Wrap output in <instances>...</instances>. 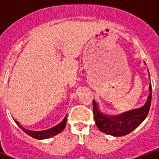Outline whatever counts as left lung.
<instances>
[{"label": "left lung", "instance_id": "8db88e82", "mask_svg": "<svg viewBox=\"0 0 159 159\" xmlns=\"http://www.w3.org/2000/svg\"><path fill=\"white\" fill-rule=\"evenodd\" d=\"M151 89V84H150L148 97L143 106L115 116L102 113L99 110V103L94 99L93 112L97 127L100 131L116 137L126 135L133 131L144 121L148 115L152 97Z\"/></svg>", "mask_w": 159, "mask_h": 159}]
</instances>
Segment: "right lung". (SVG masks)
I'll return each instance as SVG.
<instances>
[{
	"mask_svg": "<svg viewBox=\"0 0 159 159\" xmlns=\"http://www.w3.org/2000/svg\"><path fill=\"white\" fill-rule=\"evenodd\" d=\"M14 121L16 122V123L19 126L20 128H21L26 134H29L31 137L36 139H49V138H52L53 136L57 135V134L60 133V132L64 130L66 126V123H67V115H66V116L64 117V119H63L62 121L60 122L59 124H57V126H55V127H52V128L48 129V130H38V131L27 130L25 127H21L19 122L16 121V120H14Z\"/></svg>",
	"mask_w": 159,
	"mask_h": 159,
	"instance_id": "obj_1",
	"label": "right lung"
}]
</instances>
